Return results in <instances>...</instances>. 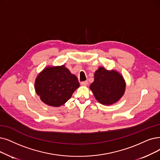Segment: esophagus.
I'll list each match as a JSON object with an SVG mask.
<instances>
[{"label":"esophagus","instance_id":"1","mask_svg":"<svg viewBox=\"0 0 160 160\" xmlns=\"http://www.w3.org/2000/svg\"><path fill=\"white\" fill-rule=\"evenodd\" d=\"M88 84V82L87 81H82V82H81V86H87Z\"/></svg>","mask_w":160,"mask_h":160}]
</instances>
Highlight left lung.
<instances>
[{
    "mask_svg": "<svg viewBox=\"0 0 160 160\" xmlns=\"http://www.w3.org/2000/svg\"><path fill=\"white\" fill-rule=\"evenodd\" d=\"M94 78L89 88L100 104L112 105L123 96L126 82L123 75L116 70H107L104 67H99L94 72Z\"/></svg>",
    "mask_w": 160,
    "mask_h": 160,
    "instance_id": "8db88e82",
    "label": "left lung"
}]
</instances>
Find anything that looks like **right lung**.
<instances>
[{"label": "right lung", "instance_id": "obj_1", "mask_svg": "<svg viewBox=\"0 0 160 160\" xmlns=\"http://www.w3.org/2000/svg\"><path fill=\"white\" fill-rule=\"evenodd\" d=\"M79 86L77 77L65 65L44 68L35 81V92L40 99L54 107L64 104Z\"/></svg>", "mask_w": 160, "mask_h": 160}]
</instances>
